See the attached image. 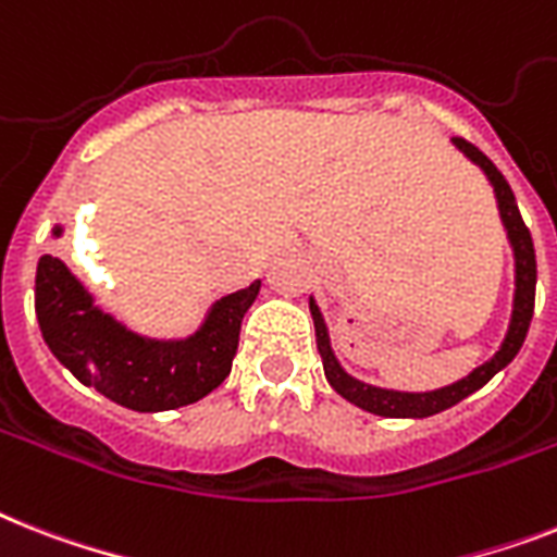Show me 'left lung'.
<instances>
[{
  "label": "left lung",
  "mask_w": 557,
  "mask_h": 557,
  "mask_svg": "<svg viewBox=\"0 0 557 557\" xmlns=\"http://www.w3.org/2000/svg\"><path fill=\"white\" fill-rule=\"evenodd\" d=\"M451 146L458 148L467 160H472L474 165L486 174L492 191H495V200H498L500 223H504L506 237H509V246H512L515 255L512 318H509V329H506V337L504 343H500V349L495 351L486 363L472 369L467 377H460L458 383H449V386L435 388V392H397V388H381L372 386V383L357 381V377H351V374L343 369L341 360L334 357L332 341H329V325H325L323 314H320V306L314 302V297H309L314 334H318V351L320 357H323L325 381L332 383L334 392L341 397H346L349 404L372 411V414H381V418H432L437 411L460 404L463 397H469L472 392L486 386V383H490L500 369H506V366L512 363L515 355L521 351L523 341H527L529 323H532V311H535V246H532V234H529L521 211H518L512 188H509V183L504 180V174L495 169V162H492L483 151H478L472 143L455 137L451 139Z\"/></svg>",
  "instance_id": "1"
}]
</instances>
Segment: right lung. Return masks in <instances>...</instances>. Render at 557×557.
Here are the masks:
<instances>
[{"label": "right lung", "instance_id": "right-lung-1", "mask_svg": "<svg viewBox=\"0 0 557 557\" xmlns=\"http://www.w3.org/2000/svg\"><path fill=\"white\" fill-rule=\"evenodd\" d=\"M62 237V225H53ZM260 294V280L225 294L208 309L200 329L180 341L134 332L59 257L36 265V320L48 349L85 386L134 411H169L197 404L232 372L243 314Z\"/></svg>", "mask_w": 557, "mask_h": 557}]
</instances>
